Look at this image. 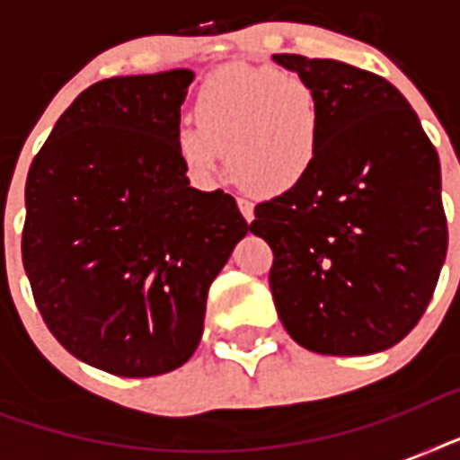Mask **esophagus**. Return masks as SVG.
<instances>
[{"instance_id":"1","label":"esophagus","mask_w":460,"mask_h":460,"mask_svg":"<svg viewBox=\"0 0 460 460\" xmlns=\"http://www.w3.org/2000/svg\"><path fill=\"white\" fill-rule=\"evenodd\" d=\"M238 209H241V215L245 217V222H252V219H255V205H252L248 198H238Z\"/></svg>"}]
</instances>
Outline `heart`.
<instances>
[{"label": "heart", "mask_w": 460, "mask_h": 460, "mask_svg": "<svg viewBox=\"0 0 460 460\" xmlns=\"http://www.w3.org/2000/svg\"><path fill=\"white\" fill-rule=\"evenodd\" d=\"M195 124L176 136V150L202 176L222 166L258 193H284L313 169L320 147V102L301 74L231 64L195 93Z\"/></svg>", "instance_id": "obj_1"}]
</instances>
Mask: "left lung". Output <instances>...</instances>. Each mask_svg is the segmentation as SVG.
Segmentation results:
<instances>
[{"mask_svg": "<svg viewBox=\"0 0 460 460\" xmlns=\"http://www.w3.org/2000/svg\"><path fill=\"white\" fill-rule=\"evenodd\" d=\"M272 59L313 85L322 126L313 169L260 202L251 224L274 252L281 324L322 356L392 349L425 313L449 245L435 146L382 75L301 54Z\"/></svg>", "mask_w": 460, "mask_h": 460, "instance_id": "8db88e82", "label": "left lung"}]
</instances>
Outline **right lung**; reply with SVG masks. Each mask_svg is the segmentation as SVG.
<instances>
[{
    "label": "right lung",
    "mask_w": 460,
    "mask_h": 460,
    "mask_svg": "<svg viewBox=\"0 0 460 460\" xmlns=\"http://www.w3.org/2000/svg\"><path fill=\"white\" fill-rule=\"evenodd\" d=\"M193 75L83 90L25 181L21 252L40 314L71 356L119 377L193 356L209 284L251 229L229 193L190 188L176 150Z\"/></svg>",
    "instance_id": "right-lung-1"
}]
</instances>
